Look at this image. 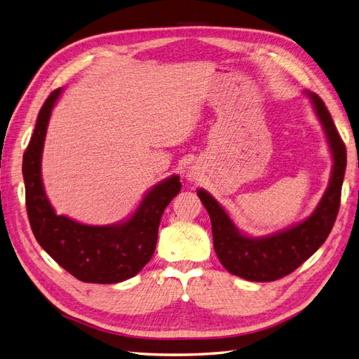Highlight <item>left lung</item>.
Segmentation results:
<instances>
[{
	"instance_id": "obj_1",
	"label": "left lung",
	"mask_w": 359,
	"mask_h": 359,
	"mask_svg": "<svg viewBox=\"0 0 359 359\" xmlns=\"http://www.w3.org/2000/svg\"><path fill=\"white\" fill-rule=\"evenodd\" d=\"M306 95L323 127L334 161L328 187L311 215L280 232L248 236L238 229L226 210L208 191L198 190V196L211 219L215 253L233 276L250 281H274L293 273L325 243L339 214L346 147L320 97L310 91H306Z\"/></svg>"
}]
</instances>
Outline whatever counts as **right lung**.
Here are the masks:
<instances>
[{"label": "right lung", "mask_w": 359, "mask_h": 359, "mask_svg": "<svg viewBox=\"0 0 359 359\" xmlns=\"http://www.w3.org/2000/svg\"><path fill=\"white\" fill-rule=\"evenodd\" d=\"M61 93V88L50 93L41 106L24 153L22 173L31 229L41 248L73 277L85 283H119L135 277L153 257L161 215L181 190L180 177L172 175L156 184L121 223L93 226L58 215L43 187L41 153L49 118Z\"/></svg>", "instance_id": "right-lung-1"}]
</instances>
